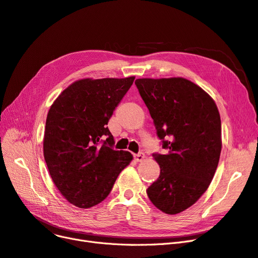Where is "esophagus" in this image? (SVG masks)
Listing matches in <instances>:
<instances>
[{"label":"esophagus","mask_w":258,"mask_h":258,"mask_svg":"<svg viewBox=\"0 0 258 258\" xmlns=\"http://www.w3.org/2000/svg\"><path fill=\"white\" fill-rule=\"evenodd\" d=\"M144 158H145V155H144V153H142V152H140V153H138V154H135V155H134V159H135L137 162L142 161Z\"/></svg>","instance_id":"obj_1"}]
</instances>
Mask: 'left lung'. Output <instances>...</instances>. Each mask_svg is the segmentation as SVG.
Masks as SVG:
<instances>
[{
  "label": "left lung",
  "instance_id": "1",
  "mask_svg": "<svg viewBox=\"0 0 258 258\" xmlns=\"http://www.w3.org/2000/svg\"><path fill=\"white\" fill-rule=\"evenodd\" d=\"M135 84L167 150L153 154L160 175L147 194L165 214H178L196 203L214 177L221 152L219 111L203 88L183 78H145Z\"/></svg>",
  "mask_w": 258,
  "mask_h": 258
}]
</instances>
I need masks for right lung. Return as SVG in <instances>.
<instances>
[{
	"mask_svg": "<svg viewBox=\"0 0 258 258\" xmlns=\"http://www.w3.org/2000/svg\"><path fill=\"white\" fill-rule=\"evenodd\" d=\"M134 80L135 77L76 81L49 108L44 159L54 185L78 208L103 201L133 159L130 152L113 149L107 123Z\"/></svg>",
	"mask_w": 258,
	"mask_h": 258,
	"instance_id": "obj_1",
	"label": "right lung"
}]
</instances>
